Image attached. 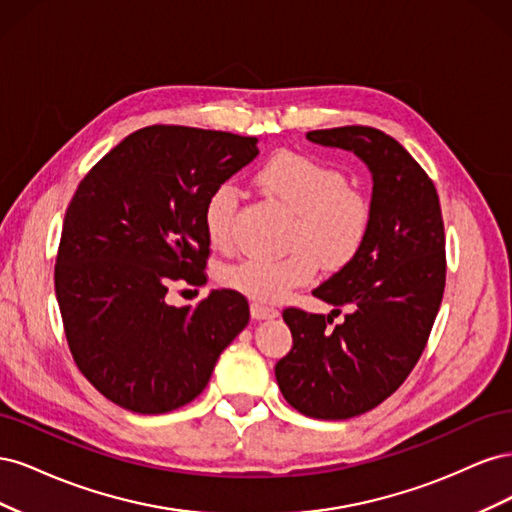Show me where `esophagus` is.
I'll return each instance as SVG.
<instances>
[{
    "label": "esophagus",
    "instance_id": "1",
    "mask_svg": "<svg viewBox=\"0 0 512 512\" xmlns=\"http://www.w3.org/2000/svg\"><path fill=\"white\" fill-rule=\"evenodd\" d=\"M250 312H252V318H256V320H269V318L277 316V309H273L269 305H262V303H252Z\"/></svg>",
    "mask_w": 512,
    "mask_h": 512
}]
</instances>
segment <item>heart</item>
Listing matches in <instances>:
<instances>
[{"label": "heart", "instance_id": "obj_1", "mask_svg": "<svg viewBox=\"0 0 512 512\" xmlns=\"http://www.w3.org/2000/svg\"><path fill=\"white\" fill-rule=\"evenodd\" d=\"M258 183L292 213L290 245L284 258H245L222 273V284L256 303H275L292 288L314 280L318 260L342 269L361 252L371 224L369 200L348 188V177L327 162L284 151L258 170ZM239 209V190L224 181L203 207L205 232L213 247L228 250Z\"/></svg>", "mask_w": 512, "mask_h": 512}]
</instances>
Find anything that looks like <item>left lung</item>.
<instances>
[{
    "mask_svg": "<svg viewBox=\"0 0 512 512\" xmlns=\"http://www.w3.org/2000/svg\"><path fill=\"white\" fill-rule=\"evenodd\" d=\"M352 151L371 173V224L346 267L312 290L329 316L284 309L292 350L275 365L288 404L342 421L393 395L421 359L444 294V222L433 181L393 136L367 126L307 132ZM346 306L342 325L332 316Z\"/></svg>",
    "mask_w": 512,
    "mask_h": 512,
    "instance_id": "left-lung-1",
    "label": "left lung"
}]
</instances>
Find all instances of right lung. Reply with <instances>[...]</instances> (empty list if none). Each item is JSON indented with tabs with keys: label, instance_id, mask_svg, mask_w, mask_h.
<instances>
[{
	"label": "right lung",
	"instance_id": "obj_1",
	"mask_svg": "<svg viewBox=\"0 0 512 512\" xmlns=\"http://www.w3.org/2000/svg\"><path fill=\"white\" fill-rule=\"evenodd\" d=\"M256 143L149 126L108 151L76 190L55 294L76 365L113 404L136 414L190 404L250 322L235 290H211L196 307L168 305L166 292L179 280L205 282V200L258 156Z\"/></svg>",
	"mask_w": 512,
	"mask_h": 512
}]
</instances>
